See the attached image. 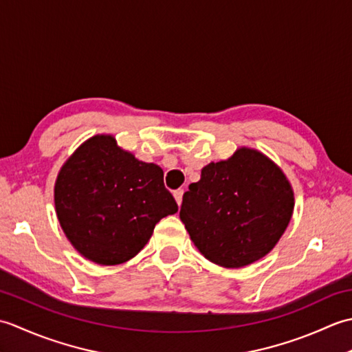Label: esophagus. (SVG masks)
<instances>
[{
	"label": "esophagus",
	"instance_id": "34e87169",
	"mask_svg": "<svg viewBox=\"0 0 352 352\" xmlns=\"http://www.w3.org/2000/svg\"><path fill=\"white\" fill-rule=\"evenodd\" d=\"M183 193H184V190H183V189H178V190H175V192H174V197H175V201H177V204H178V206H182Z\"/></svg>",
	"mask_w": 352,
	"mask_h": 352
}]
</instances>
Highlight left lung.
I'll list each match as a JSON object with an SVG mask.
<instances>
[{
	"label": "left lung",
	"mask_w": 352,
	"mask_h": 352,
	"mask_svg": "<svg viewBox=\"0 0 352 352\" xmlns=\"http://www.w3.org/2000/svg\"><path fill=\"white\" fill-rule=\"evenodd\" d=\"M294 190L265 154L239 148L208 163L183 195L180 219L203 256L223 267H243L265 257L286 231Z\"/></svg>",
	"instance_id": "1"
}]
</instances>
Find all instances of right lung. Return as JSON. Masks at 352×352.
I'll return each mask as SVG.
<instances>
[{
    "instance_id": "1",
    "label": "right lung",
    "mask_w": 352,
    "mask_h": 352,
    "mask_svg": "<svg viewBox=\"0 0 352 352\" xmlns=\"http://www.w3.org/2000/svg\"><path fill=\"white\" fill-rule=\"evenodd\" d=\"M54 204L74 248L104 266L133 258L155 223L178 210L162 168L124 151L110 134L87 139L66 160L56 180Z\"/></svg>"
}]
</instances>
